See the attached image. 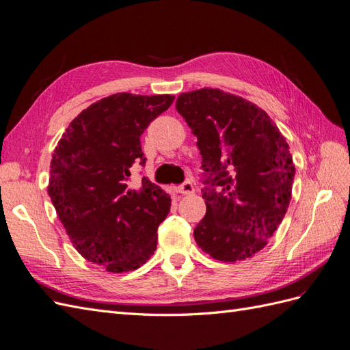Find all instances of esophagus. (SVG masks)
<instances>
[{
    "mask_svg": "<svg viewBox=\"0 0 350 350\" xmlns=\"http://www.w3.org/2000/svg\"><path fill=\"white\" fill-rule=\"evenodd\" d=\"M178 193L180 194H183V196H189V194H191V193H194V187H193V184L191 183H184L183 185H180L178 187V190H176Z\"/></svg>",
    "mask_w": 350,
    "mask_h": 350,
    "instance_id": "esophagus-1",
    "label": "esophagus"
}]
</instances>
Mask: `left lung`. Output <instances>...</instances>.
<instances>
[{
  "mask_svg": "<svg viewBox=\"0 0 350 350\" xmlns=\"http://www.w3.org/2000/svg\"><path fill=\"white\" fill-rule=\"evenodd\" d=\"M175 108L198 136L206 172L194 241L218 261L254 257L291 202L295 165L285 136L266 111L221 89L181 93Z\"/></svg>",
  "mask_w": 350,
  "mask_h": 350,
  "instance_id": "left-lung-1",
  "label": "left lung"
}]
</instances>
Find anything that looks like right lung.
<instances>
[{"label":"right lung","instance_id":"right-lung-1","mask_svg":"<svg viewBox=\"0 0 350 350\" xmlns=\"http://www.w3.org/2000/svg\"><path fill=\"white\" fill-rule=\"evenodd\" d=\"M174 95L116 93L77 116L52 154L47 193L66 234L83 258L123 273L141 267L156 251L157 228L170 196L142 178L141 135L172 105Z\"/></svg>","mask_w":350,"mask_h":350}]
</instances>
